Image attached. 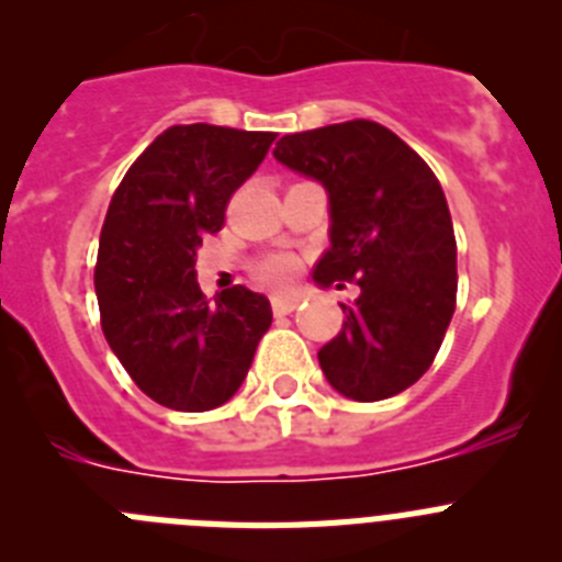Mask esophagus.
Returning a JSON list of instances; mask_svg holds the SVG:
<instances>
[{
    "mask_svg": "<svg viewBox=\"0 0 562 562\" xmlns=\"http://www.w3.org/2000/svg\"><path fill=\"white\" fill-rule=\"evenodd\" d=\"M295 306H297V297H286V295L272 297V312H276V315H290Z\"/></svg>",
    "mask_w": 562,
    "mask_h": 562,
    "instance_id": "esophagus-1",
    "label": "esophagus"
}]
</instances>
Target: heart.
I'll return each instance as SVG.
<instances>
[{"label":"heart","mask_w":562,"mask_h":562,"mask_svg":"<svg viewBox=\"0 0 562 562\" xmlns=\"http://www.w3.org/2000/svg\"><path fill=\"white\" fill-rule=\"evenodd\" d=\"M252 272H256V278L261 284L281 290V286L292 284V278H295L297 272V261L290 252H267V256L256 258Z\"/></svg>","instance_id":"obj_1"}]
</instances>
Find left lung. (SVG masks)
<instances>
[{
	"label": "left lung",
	"mask_w": 562,
	"mask_h": 562,
	"mask_svg": "<svg viewBox=\"0 0 562 562\" xmlns=\"http://www.w3.org/2000/svg\"><path fill=\"white\" fill-rule=\"evenodd\" d=\"M276 160L329 193L321 286L355 281L342 329L317 351L331 389L380 402L430 369L456 312V236L436 173L391 128L346 121L281 137Z\"/></svg>",
	"instance_id": "obj_1"
}]
</instances>
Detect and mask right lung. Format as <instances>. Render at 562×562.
<instances>
[{"label":"right lung","instance_id":"add662e5","mask_svg":"<svg viewBox=\"0 0 562 562\" xmlns=\"http://www.w3.org/2000/svg\"><path fill=\"white\" fill-rule=\"evenodd\" d=\"M272 132L171 126L132 162L109 202L95 265L101 329L134 385L171 411L220 408L250 371L270 301L236 284L207 301L196 247L220 233Z\"/></svg>","mask_w":562,"mask_h":562}]
</instances>
